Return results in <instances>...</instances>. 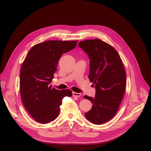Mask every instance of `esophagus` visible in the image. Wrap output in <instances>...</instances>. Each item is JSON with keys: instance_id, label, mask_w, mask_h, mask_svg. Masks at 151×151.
<instances>
[{"instance_id": "1", "label": "esophagus", "mask_w": 151, "mask_h": 151, "mask_svg": "<svg viewBox=\"0 0 151 151\" xmlns=\"http://www.w3.org/2000/svg\"><path fill=\"white\" fill-rule=\"evenodd\" d=\"M73 96L74 97H80L81 96V94L80 93H76L75 92H73Z\"/></svg>"}]
</instances>
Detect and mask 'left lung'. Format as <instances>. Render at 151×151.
Returning a JSON list of instances; mask_svg holds the SVG:
<instances>
[{"instance_id":"left-lung-1","label":"left lung","mask_w":151,"mask_h":151,"mask_svg":"<svg viewBox=\"0 0 151 151\" xmlns=\"http://www.w3.org/2000/svg\"><path fill=\"white\" fill-rule=\"evenodd\" d=\"M90 59L89 79L96 89L95 97L85 96L92 107L85 116L91 122L100 125L115 116L123 99L126 72L122 60L114 47L99 39L78 43Z\"/></svg>"}]
</instances>
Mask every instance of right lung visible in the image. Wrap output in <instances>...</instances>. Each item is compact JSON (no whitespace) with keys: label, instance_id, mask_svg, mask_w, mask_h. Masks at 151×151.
Listing matches in <instances>:
<instances>
[{"label":"right lung","instance_id":"1","mask_svg":"<svg viewBox=\"0 0 151 151\" xmlns=\"http://www.w3.org/2000/svg\"><path fill=\"white\" fill-rule=\"evenodd\" d=\"M78 41L49 40L34 45L23 62L20 71V93L29 114L40 123L54 121L60 112L62 100L71 97L69 89L50 86L62 54L74 49Z\"/></svg>","mask_w":151,"mask_h":151}]
</instances>
